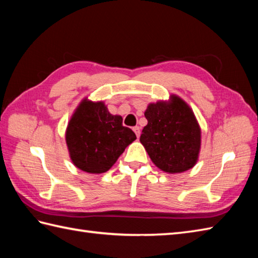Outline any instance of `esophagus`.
Here are the masks:
<instances>
[{"label":"esophagus","mask_w":258,"mask_h":258,"mask_svg":"<svg viewBox=\"0 0 258 258\" xmlns=\"http://www.w3.org/2000/svg\"><path fill=\"white\" fill-rule=\"evenodd\" d=\"M133 131L135 132L136 136H138V138H140V134H141V128H140V126H134V127H133Z\"/></svg>","instance_id":"obj_1"}]
</instances>
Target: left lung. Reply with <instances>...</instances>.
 Masks as SVG:
<instances>
[{"mask_svg": "<svg viewBox=\"0 0 258 258\" xmlns=\"http://www.w3.org/2000/svg\"><path fill=\"white\" fill-rule=\"evenodd\" d=\"M147 125L140 141L162 171L180 173L195 165L201 147V130L187 104L177 96L171 103L150 104Z\"/></svg>", "mask_w": 258, "mask_h": 258, "instance_id": "8db88e82", "label": "left lung"}]
</instances>
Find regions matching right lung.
<instances>
[{"instance_id":"right-lung-1","label":"right lung","mask_w":258,"mask_h":258,"mask_svg":"<svg viewBox=\"0 0 258 258\" xmlns=\"http://www.w3.org/2000/svg\"><path fill=\"white\" fill-rule=\"evenodd\" d=\"M136 135L112 115L104 103L83 101L71 118L67 144L76 167L87 173H104L111 168Z\"/></svg>"}]
</instances>
